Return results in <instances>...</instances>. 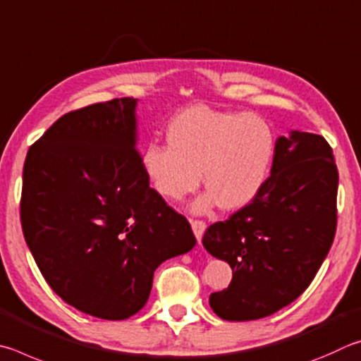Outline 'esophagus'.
Returning <instances> with one entry per match:
<instances>
[{
  "label": "esophagus",
  "mask_w": 361,
  "mask_h": 361,
  "mask_svg": "<svg viewBox=\"0 0 361 361\" xmlns=\"http://www.w3.org/2000/svg\"><path fill=\"white\" fill-rule=\"evenodd\" d=\"M192 230L195 233V238H197V241L201 244V239H203V235L206 231V224L203 222V220H193Z\"/></svg>",
  "instance_id": "esophagus-1"
}]
</instances>
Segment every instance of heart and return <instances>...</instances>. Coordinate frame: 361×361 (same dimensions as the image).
Instances as JSON below:
<instances>
[{
	"instance_id": "heart-1",
	"label": "heart",
	"mask_w": 361,
	"mask_h": 361,
	"mask_svg": "<svg viewBox=\"0 0 361 361\" xmlns=\"http://www.w3.org/2000/svg\"><path fill=\"white\" fill-rule=\"evenodd\" d=\"M168 145L149 144L142 171L154 190L182 201L201 184L209 188L192 211L206 214L222 204L241 209L257 198L273 161V126L254 112L219 111L197 104L180 111L166 128Z\"/></svg>"
}]
</instances>
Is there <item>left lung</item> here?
<instances>
[{"instance_id":"obj_1","label":"left lung","mask_w":361,"mask_h":361,"mask_svg":"<svg viewBox=\"0 0 361 361\" xmlns=\"http://www.w3.org/2000/svg\"><path fill=\"white\" fill-rule=\"evenodd\" d=\"M338 179L320 135L292 130L276 139L257 198L204 233V249L233 269L228 288L209 296L220 319L268 317L309 287L336 233Z\"/></svg>"}]
</instances>
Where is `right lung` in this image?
I'll return each mask as SVG.
<instances>
[{
	"instance_id": "obj_1",
	"label": "right lung",
	"mask_w": 361,
	"mask_h": 361,
	"mask_svg": "<svg viewBox=\"0 0 361 361\" xmlns=\"http://www.w3.org/2000/svg\"><path fill=\"white\" fill-rule=\"evenodd\" d=\"M136 106L120 98L65 114L23 166L22 230L37 268L63 301L104 320L141 311L155 269L197 244L149 187Z\"/></svg>"
}]
</instances>
